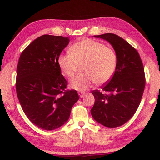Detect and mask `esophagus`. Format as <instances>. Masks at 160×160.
I'll use <instances>...</instances> for the list:
<instances>
[{"label": "esophagus", "mask_w": 160, "mask_h": 160, "mask_svg": "<svg viewBox=\"0 0 160 160\" xmlns=\"http://www.w3.org/2000/svg\"><path fill=\"white\" fill-rule=\"evenodd\" d=\"M78 94H79L80 97H81V98H82V97H83L85 95V92H78Z\"/></svg>", "instance_id": "esophagus-1"}]
</instances>
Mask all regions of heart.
<instances>
[{
  "mask_svg": "<svg viewBox=\"0 0 160 160\" xmlns=\"http://www.w3.org/2000/svg\"><path fill=\"white\" fill-rule=\"evenodd\" d=\"M69 52L58 58V66L64 75L72 77L78 65L84 64L82 71L70 80V87L84 92L94 82L101 85L112 79L117 68V56L113 48L92 39H83L72 44Z\"/></svg>",
  "mask_w": 160,
  "mask_h": 160,
  "instance_id": "b5f03b06",
  "label": "heart"
}]
</instances>
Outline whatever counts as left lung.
I'll return each instance as SVG.
<instances>
[{
    "mask_svg": "<svg viewBox=\"0 0 160 160\" xmlns=\"http://www.w3.org/2000/svg\"><path fill=\"white\" fill-rule=\"evenodd\" d=\"M109 42L117 56L116 72L103 92H92L94 104L91 114L102 125L115 128L132 118L141 101L145 86L144 67L138 52L123 38L112 33L96 35Z\"/></svg>",
    "mask_w": 160,
    "mask_h": 160,
    "instance_id": "8db88e82",
    "label": "left lung"
}]
</instances>
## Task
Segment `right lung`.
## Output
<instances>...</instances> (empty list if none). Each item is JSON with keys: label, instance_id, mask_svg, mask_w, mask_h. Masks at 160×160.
Here are the masks:
<instances>
[{"label": "right lung", "instance_id": "1", "mask_svg": "<svg viewBox=\"0 0 160 160\" xmlns=\"http://www.w3.org/2000/svg\"><path fill=\"white\" fill-rule=\"evenodd\" d=\"M68 43V37L42 35L25 48L18 61L15 87L22 109L32 123L47 131L63 126L79 99L76 90L67 89L58 64Z\"/></svg>", "mask_w": 160, "mask_h": 160}]
</instances>
